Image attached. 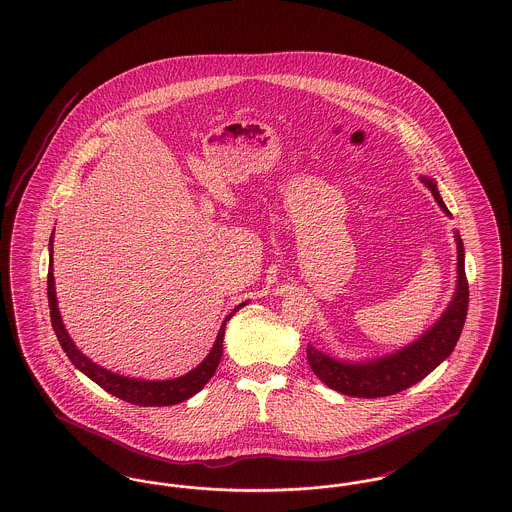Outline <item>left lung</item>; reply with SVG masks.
Wrapping results in <instances>:
<instances>
[{
    "mask_svg": "<svg viewBox=\"0 0 512 512\" xmlns=\"http://www.w3.org/2000/svg\"><path fill=\"white\" fill-rule=\"evenodd\" d=\"M422 182L436 197L441 211L451 217L432 178L422 176ZM457 242V290L439 317L438 322L426 330L418 340L407 347L384 355L372 361L345 363L338 361L317 347H307V361L328 388L353 397H386L407 390L426 378L439 363H443L455 349L463 332L466 311H468V282L464 272V245L459 232H455Z\"/></svg>",
    "mask_w": 512,
    "mask_h": 512,
    "instance_id": "left-lung-1",
    "label": "left lung"
}]
</instances>
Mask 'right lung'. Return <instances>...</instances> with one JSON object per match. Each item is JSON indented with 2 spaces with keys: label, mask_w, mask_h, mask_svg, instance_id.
I'll return each instance as SVG.
<instances>
[{
  "label": "right lung",
  "mask_w": 512,
  "mask_h": 512,
  "mask_svg": "<svg viewBox=\"0 0 512 512\" xmlns=\"http://www.w3.org/2000/svg\"><path fill=\"white\" fill-rule=\"evenodd\" d=\"M51 253H53V234L49 238V270H48V303L49 315H51V326L55 330V336L61 343L63 351L67 353V357L71 359L80 372H84L90 380H94L103 390L113 393L115 397H119L122 401H128L132 405H140V407H167V405H176L182 403L186 399H190L197 391L201 390L215 374L217 366L222 357V340H224V328L226 322L234 317L245 303H240L228 317L224 318L222 326H220L219 336L215 340L213 349L209 351V355L203 359V363L195 366L194 370H190L188 374L180 376V378H172V380H163V382H149V380H138V378H128L115 374L103 366L96 365L94 361H90L69 338L65 324L59 315V307H57V297H55V280H53V267H51Z\"/></svg>",
  "instance_id": "obj_1"
}]
</instances>
